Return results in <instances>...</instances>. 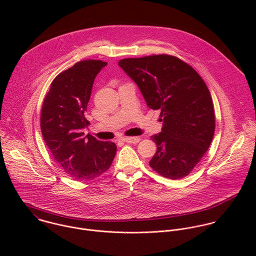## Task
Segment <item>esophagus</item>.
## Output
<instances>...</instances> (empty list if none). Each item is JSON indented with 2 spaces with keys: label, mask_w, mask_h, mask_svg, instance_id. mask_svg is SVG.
<instances>
[{
  "label": "esophagus",
  "mask_w": 256,
  "mask_h": 256,
  "mask_svg": "<svg viewBox=\"0 0 256 256\" xmlns=\"http://www.w3.org/2000/svg\"><path fill=\"white\" fill-rule=\"evenodd\" d=\"M122 140L126 142H128V144H138L140 140V138H138V136H132V138L128 136V138H122Z\"/></svg>",
  "instance_id": "34e87169"
}]
</instances>
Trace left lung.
<instances>
[{
	"instance_id": "obj_1",
	"label": "left lung",
	"mask_w": 256,
	"mask_h": 256,
	"mask_svg": "<svg viewBox=\"0 0 256 256\" xmlns=\"http://www.w3.org/2000/svg\"><path fill=\"white\" fill-rule=\"evenodd\" d=\"M138 85L147 105L161 112V132L151 136L157 152L150 166L169 179L190 173L214 132L210 93L196 70L169 54L124 58L118 62Z\"/></svg>"
}]
</instances>
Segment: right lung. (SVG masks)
I'll return each instance as SVG.
<instances>
[{
  "label": "right lung",
  "instance_id": "obj_1",
  "mask_svg": "<svg viewBox=\"0 0 256 256\" xmlns=\"http://www.w3.org/2000/svg\"><path fill=\"white\" fill-rule=\"evenodd\" d=\"M106 62L85 60L62 72L52 81L40 116L44 140L54 160L76 180H91L112 166L116 154L112 142L84 136L85 112L92 86Z\"/></svg>",
  "mask_w": 256,
  "mask_h": 256
}]
</instances>
